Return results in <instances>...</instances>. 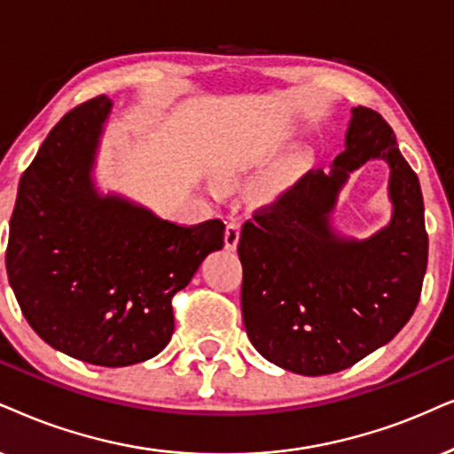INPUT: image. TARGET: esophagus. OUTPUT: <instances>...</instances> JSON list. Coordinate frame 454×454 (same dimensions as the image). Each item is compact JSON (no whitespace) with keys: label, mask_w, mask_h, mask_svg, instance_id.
Returning a JSON list of instances; mask_svg holds the SVG:
<instances>
[{"label":"esophagus","mask_w":454,"mask_h":454,"mask_svg":"<svg viewBox=\"0 0 454 454\" xmlns=\"http://www.w3.org/2000/svg\"><path fill=\"white\" fill-rule=\"evenodd\" d=\"M239 237H240V220L239 217L231 215L226 220V232H223V245H226V249H237V243H239Z\"/></svg>","instance_id":"obj_1"}]
</instances>
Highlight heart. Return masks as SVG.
Here are the masks:
<instances>
[{
	"instance_id": "obj_1",
	"label": "heart",
	"mask_w": 454,
	"mask_h": 454,
	"mask_svg": "<svg viewBox=\"0 0 454 454\" xmlns=\"http://www.w3.org/2000/svg\"><path fill=\"white\" fill-rule=\"evenodd\" d=\"M268 146H270V137H260V140L254 142V145L247 146V151H245L243 157H245V159H257V157H262V154L268 151ZM300 159H301V154H297L295 160H300Z\"/></svg>"
}]
</instances>
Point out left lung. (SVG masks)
I'll use <instances>...</instances> for the list:
<instances>
[{
	"mask_svg": "<svg viewBox=\"0 0 454 454\" xmlns=\"http://www.w3.org/2000/svg\"><path fill=\"white\" fill-rule=\"evenodd\" d=\"M371 158L390 165L393 220L364 241L330 226L339 191ZM240 308L249 341L280 369L318 377L392 341L421 297L427 232L419 177L380 113L352 108L331 174L309 169L243 223Z\"/></svg>",
	"mask_w": 454,
	"mask_h": 454,
	"instance_id": "8db88e82",
	"label": "left lung"
}]
</instances>
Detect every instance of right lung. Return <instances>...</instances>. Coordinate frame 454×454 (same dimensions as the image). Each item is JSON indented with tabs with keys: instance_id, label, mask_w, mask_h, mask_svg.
Listing matches in <instances>:
<instances>
[{
	"instance_id": "obj_1",
	"label": "right lung",
	"mask_w": 454,
	"mask_h": 454,
	"mask_svg": "<svg viewBox=\"0 0 454 454\" xmlns=\"http://www.w3.org/2000/svg\"><path fill=\"white\" fill-rule=\"evenodd\" d=\"M113 102L96 96L56 123L20 177L5 270L33 331L98 366L157 356L174 335L171 300L223 247L222 220L177 226L91 180Z\"/></svg>"
}]
</instances>
